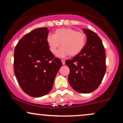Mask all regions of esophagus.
<instances>
[{"mask_svg":"<svg viewBox=\"0 0 123 123\" xmlns=\"http://www.w3.org/2000/svg\"><path fill=\"white\" fill-rule=\"evenodd\" d=\"M61 61H62V65L65 64V61L64 60H62Z\"/></svg>","mask_w":123,"mask_h":123,"instance_id":"34e87169","label":"esophagus"}]
</instances>
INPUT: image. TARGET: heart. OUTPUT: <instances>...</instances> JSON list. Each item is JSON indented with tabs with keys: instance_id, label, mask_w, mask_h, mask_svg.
Masks as SVG:
<instances>
[{
	"instance_id": "heart-1",
	"label": "heart",
	"mask_w": 123,
	"mask_h": 123,
	"mask_svg": "<svg viewBox=\"0 0 123 123\" xmlns=\"http://www.w3.org/2000/svg\"><path fill=\"white\" fill-rule=\"evenodd\" d=\"M86 37L83 32L77 31L69 27L60 28L55 31L54 34H49L46 37V42L49 50L55 54L59 47H62L57 53L59 57H65L70 55L76 56L81 52L85 47Z\"/></svg>"
}]
</instances>
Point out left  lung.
<instances>
[{
  "label": "left lung",
  "instance_id": "obj_1",
  "mask_svg": "<svg viewBox=\"0 0 123 123\" xmlns=\"http://www.w3.org/2000/svg\"><path fill=\"white\" fill-rule=\"evenodd\" d=\"M86 43L81 52L65 63L70 69L68 80L74 90L89 93L98 87L106 72L105 53L101 39L93 31L83 29Z\"/></svg>",
  "mask_w": 123,
  "mask_h": 123
}]
</instances>
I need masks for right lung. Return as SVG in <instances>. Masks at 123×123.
I'll return each mask as SVG.
<instances>
[{
	"label": "right lung",
	"instance_id": "add662e5",
	"mask_svg": "<svg viewBox=\"0 0 123 123\" xmlns=\"http://www.w3.org/2000/svg\"><path fill=\"white\" fill-rule=\"evenodd\" d=\"M47 27L27 34L14 50V73L19 85L28 95L42 97L50 92L62 66L61 61L50 52L46 42Z\"/></svg>",
	"mask_w": 123,
	"mask_h": 123
}]
</instances>
